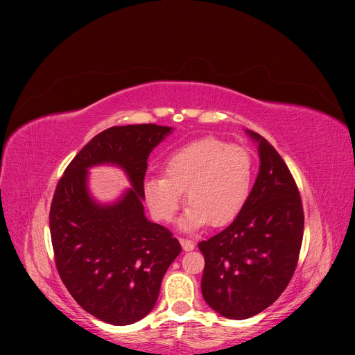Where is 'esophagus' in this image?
I'll return each mask as SVG.
<instances>
[{"label": "esophagus", "instance_id": "obj_1", "mask_svg": "<svg viewBox=\"0 0 355 355\" xmlns=\"http://www.w3.org/2000/svg\"><path fill=\"white\" fill-rule=\"evenodd\" d=\"M180 243H181V246H182V250H185V252H191V250H194V248H196L194 241H191V240H189V239H180Z\"/></svg>", "mask_w": 355, "mask_h": 355}]
</instances>
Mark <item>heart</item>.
Wrapping results in <instances>:
<instances>
[{
  "instance_id": "b5f03b06",
  "label": "heart",
  "mask_w": 355,
  "mask_h": 355,
  "mask_svg": "<svg viewBox=\"0 0 355 355\" xmlns=\"http://www.w3.org/2000/svg\"><path fill=\"white\" fill-rule=\"evenodd\" d=\"M164 174L144 182L145 201L158 221L174 218L185 191L190 206L178 220L182 230H198L207 223L223 227L240 214L249 198L253 161L245 148L202 138L168 157Z\"/></svg>"
}]
</instances>
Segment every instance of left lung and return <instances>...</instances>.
Segmentation results:
<instances>
[{"label":"left lung","mask_w":355,"mask_h":355,"mask_svg":"<svg viewBox=\"0 0 355 355\" xmlns=\"http://www.w3.org/2000/svg\"><path fill=\"white\" fill-rule=\"evenodd\" d=\"M246 134L260 159L249 198L229 227L198 243L206 260L202 297L229 320L250 318L281 296L304 236L302 202L286 164L265 138Z\"/></svg>","instance_id":"8db88e82"}]
</instances>
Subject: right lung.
I'll use <instances>...</instances> for the list:
<instances>
[{"instance_id": "add662e5", "label": "right lung", "mask_w": 355, "mask_h": 355, "mask_svg": "<svg viewBox=\"0 0 355 355\" xmlns=\"http://www.w3.org/2000/svg\"><path fill=\"white\" fill-rule=\"evenodd\" d=\"M171 126L154 123L109 128L73 158L50 209L55 266L67 291L86 312L112 325H129L157 304L162 277L181 252L171 232L149 221L144 177L153 149ZM121 167L131 189L112 203L88 190V170Z\"/></svg>"}]
</instances>
